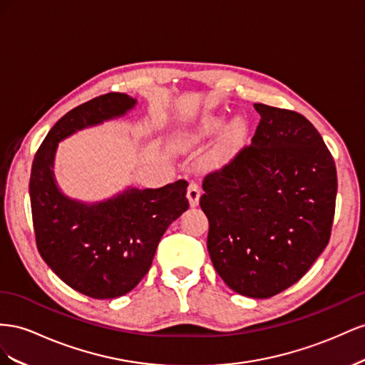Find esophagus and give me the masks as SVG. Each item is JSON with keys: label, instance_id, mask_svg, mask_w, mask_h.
<instances>
[{"label": "esophagus", "instance_id": "1", "mask_svg": "<svg viewBox=\"0 0 365 365\" xmlns=\"http://www.w3.org/2000/svg\"><path fill=\"white\" fill-rule=\"evenodd\" d=\"M186 197H188L191 206L199 205V199H200V186H199V183H195V182L190 183L188 192H186Z\"/></svg>", "mask_w": 365, "mask_h": 365}]
</instances>
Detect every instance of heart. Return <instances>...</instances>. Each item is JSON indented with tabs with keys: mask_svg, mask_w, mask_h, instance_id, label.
<instances>
[{
	"mask_svg": "<svg viewBox=\"0 0 365 365\" xmlns=\"http://www.w3.org/2000/svg\"><path fill=\"white\" fill-rule=\"evenodd\" d=\"M218 127H220V122H218V120H211L210 123H207V130H215ZM242 133H243V125L240 122H234L231 130H229L227 139L225 140L220 153H218V155H220V158H226V155L231 153V150H232L234 145L237 143V140L240 139Z\"/></svg>",
	"mask_w": 365,
	"mask_h": 365,
	"instance_id": "obj_1",
	"label": "heart"
}]
</instances>
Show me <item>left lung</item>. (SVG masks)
<instances>
[{
  "mask_svg": "<svg viewBox=\"0 0 365 365\" xmlns=\"http://www.w3.org/2000/svg\"><path fill=\"white\" fill-rule=\"evenodd\" d=\"M254 107L262 119L251 145L205 177L200 206L217 274L237 294L269 298L295 284L324 251L338 179L303 114Z\"/></svg>",
  "mask_w": 365,
  "mask_h": 365,
  "instance_id": "8db88e82",
  "label": "left lung"
}]
</instances>
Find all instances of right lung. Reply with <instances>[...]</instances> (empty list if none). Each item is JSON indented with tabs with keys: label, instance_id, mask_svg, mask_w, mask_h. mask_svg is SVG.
I'll use <instances>...</instances> for the list:
<instances>
[{
	"label": "right lung",
	"instance_id": "add662e5",
	"mask_svg": "<svg viewBox=\"0 0 365 365\" xmlns=\"http://www.w3.org/2000/svg\"><path fill=\"white\" fill-rule=\"evenodd\" d=\"M125 93H107L64 114L35 154L30 205L38 251L79 294L110 299L128 294L151 267L168 226L188 210L186 180L158 190L127 188L99 203L68 199L55 182L58 142L82 128L120 118L136 106Z\"/></svg>",
	"mask_w": 365,
	"mask_h": 365
}]
</instances>
